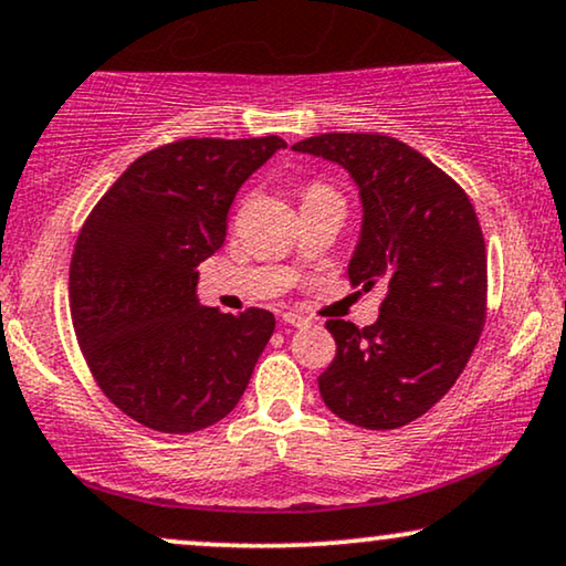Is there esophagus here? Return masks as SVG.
<instances>
[{
	"label": "esophagus",
	"mask_w": 566,
	"mask_h": 566,
	"mask_svg": "<svg viewBox=\"0 0 566 566\" xmlns=\"http://www.w3.org/2000/svg\"><path fill=\"white\" fill-rule=\"evenodd\" d=\"M283 322L291 327H306L312 319L304 317V314H296V312H283Z\"/></svg>",
	"instance_id": "34e87169"
}]
</instances>
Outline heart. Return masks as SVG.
I'll return each instance as SVG.
<instances>
[{
	"instance_id": "heart-1",
	"label": "heart",
	"mask_w": 566,
	"mask_h": 566,
	"mask_svg": "<svg viewBox=\"0 0 566 566\" xmlns=\"http://www.w3.org/2000/svg\"><path fill=\"white\" fill-rule=\"evenodd\" d=\"M322 195H335V192L325 185H310L304 189V200H306V197H322Z\"/></svg>"
}]
</instances>
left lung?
<instances>
[{"label":"left lung","instance_id":"left-lung-1","mask_svg":"<svg viewBox=\"0 0 566 566\" xmlns=\"http://www.w3.org/2000/svg\"><path fill=\"white\" fill-rule=\"evenodd\" d=\"M293 150L335 160L364 202L350 285L381 289L379 319H327L335 358L319 395L343 421L400 429L450 392L486 322V244L465 189L379 132H327Z\"/></svg>","mask_w":566,"mask_h":566}]
</instances>
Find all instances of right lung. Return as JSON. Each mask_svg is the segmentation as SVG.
Listing matches in <instances>:
<instances>
[{"instance_id":"obj_1","label":"right lung","mask_w":566,"mask_h":566,"mask_svg":"<svg viewBox=\"0 0 566 566\" xmlns=\"http://www.w3.org/2000/svg\"><path fill=\"white\" fill-rule=\"evenodd\" d=\"M277 135L185 137L129 164L95 202L70 262V312L95 385L164 434L208 429L237 408L275 329L273 312L197 304V265L223 247L239 187Z\"/></svg>"}]
</instances>
